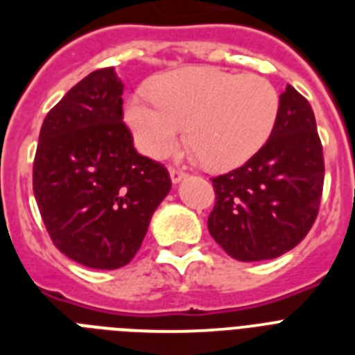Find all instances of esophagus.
Listing matches in <instances>:
<instances>
[{
  "mask_svg": "<svg viewBox=\"0 0 355 355\" xmlns=\"http://www.w3.org/2000/svg\"><path fill=\"white\" fill-rule=\"evenodd\" d=\"M169 177H171L173 184H178L180 180H184V178L188 177V175H186L182 169H178V167H169Z\"/></svg>",
  "mask_w": 355,
  "mask_h": 355,
  "instance_id": "obj_1",
  "label": "esophagus"
}]
</instances>
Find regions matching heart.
Segmentation results:
<instances>
[{"label": "heart", "mask_w": 355, "mask_h": 355, "mask_svg": "<svg viewBox=\"0 0 355 355\" xmlns=\"http://www.w3.org/2000/svg\"><path fill=\"white\" fill-rule=\"evenodd\" d=\"M153 95L132 97L125 112L139 149L166 155L188 125V141L216 171L252 158L269 139L280 110L278 92L267 79L216 68L178 69Z\"/></svg>", "instance_id": "obj_1"}]
</instances>
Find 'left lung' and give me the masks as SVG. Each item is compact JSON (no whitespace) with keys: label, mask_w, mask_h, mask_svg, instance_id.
<instances>
[{"label":"left lung","mask_w":355,"mask_h":355,"mask_svg":"<svg viewBox=\"0 0 355 355\" xmlns=\"http://www.w3.org/2000/svg\"><path fill=\"white\" fill-rule=\"evenodd\" d=\"M208 230L239 261L278 258L302 241L319 214L324 156L315 114L291 85L269 139L234 171L211 178Z\"/></svg>","instance_id":"obj_1"}]
</instances>
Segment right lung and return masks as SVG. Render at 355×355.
Instances as JSON below:
<instances>
[{
    "instance_id": "right-lung-1",
    "label": "right lung",
    "mask_w": 355,
    "mask_h": 355,
    "mask_svg": "<svg viewBox=\"0 0 355 355\" xmlns=\"http://www.w3.org/2000/svg\"><path fill=\"white\" fill-rule=\"evenodd\" d=\"M123 83L92 71L42 123L33 191L55 247L92 269L127 265L171 189L162 164L138 155L123 123Z\"/></svg>"
}]
</instances>
